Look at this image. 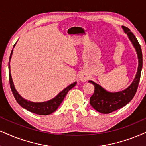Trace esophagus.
I'll use <instances>...</instances> for the list:
<instances>
[{
  "label": "esophagus",
  "mask_w": 146,
  "mask_h": 146,
  "mask_svg": "<svg viewBox=\"0 0 146 146\" xmlns=\"http://www.w3.org/2000/svg\"><path fill=\"white\" fill-rule=\"evenodd\" d=\"M79 78L82 82H86L88 77L87 76V75L85 74V73H81V74L79 75Z\"/></svg>",
  "instance_id": "obj_1"
}]
</instances>
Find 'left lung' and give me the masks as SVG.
<instances>
[{
    "instance_id": "left-lung-1",
    "label": "left lung",
    "mask_w": 146,
    "mask_h": 146,
    "mask_svg": "<svg viewBox=\"0 0 146 146\" xmlns=\"http://www.w3.org/2000/svg\"><path fill=\"white\" fill-rule=\"evenodd\" d=\"M122 27L125 32L128 36L130 41L131 42L135 49L136 52H137L138 57L137 71L131 84L125 90L118 92H108L104 90L102 86L94 82L93 81L88 82L93 84L95 88L94 94L90 97V103L96 111L100 112V113L109 114L128 104L135 94L140 80L142 65H143L141 46H140L137 38L131 32L130 29L123 25Z\"/></svg>"
}]
</instances>
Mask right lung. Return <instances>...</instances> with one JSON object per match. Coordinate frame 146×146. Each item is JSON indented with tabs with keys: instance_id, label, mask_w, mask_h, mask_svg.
Here are the masks:
<instances>
[{
	"instance_id": "obj_1",
	"label": "right lung",
	"mask_w": 146,
	"mask_h": 146,
	"mask_svg": "<svg viewBox=\"0 0 146 146\" xmlns=\"http://www.w3.org/2000/svg\"><path fill=\"white\" fill-rule=\"evenodd\" d=\"M14 45V46H15ZM13 46V48H14ZM12 50L11 53L10 58H9V83H10V86L11 91L13 92L16 101L17 102L21 107L23 108L26 109L28 111L32 112V113L39 114V115H48L50 114L52 112L56 111L58 107L60 106L61 104L62 100H63L64 97H65L66 94L67 92L69 91L71 88H73L75 85L77 84V82H75L60 92L56 96H55L54 98L48 101H46V102H34L32 101H28L27 100L24 99L23 97H21L15 88L13 82V79L11 77V74L10 71V60L11 58V56L13 54Z\"/></svg>"
}]
</instances>
